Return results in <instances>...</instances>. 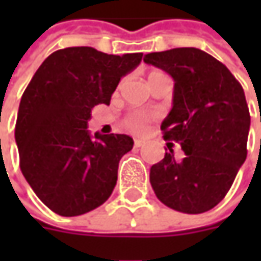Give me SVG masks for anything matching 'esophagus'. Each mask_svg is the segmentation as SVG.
I'll list each match as a JSON object with an SVG mask.
<instances>
[{
  "label": "esophagus",
  "mask_w": 261,
  "mask_h": 261,
  "mask_svg": "<svg viewBox=\"0 0 261 261\" xmlns=\"http://www.w3.org/2000/svg\"><path fill=\"white\" fill-rule=\"evenodd\" d=\"M144 144H145V141H144V139H135V146H136V148L142 146Z\"/></svg>",
  "instance_id": "esophagus-1"
}]
</instances>
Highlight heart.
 Wrapping results in <instances>:
<instances>
[{"label": "heart", "mask_w": 261, "mask_h": 261, "mask_svg": "<svg viewBox=\"0 0 261 261\" xmlns=\"http://www.w3.org/2000/svg\"><path fill=\"white\" fill-rule=\"evenodd\" d=\"M148 122H149V116L144 115V113H132L126 117L125 126L132 132H141L145 129Z\"/></svg>", "instance_id": "b5f03b06"}]
</instances>
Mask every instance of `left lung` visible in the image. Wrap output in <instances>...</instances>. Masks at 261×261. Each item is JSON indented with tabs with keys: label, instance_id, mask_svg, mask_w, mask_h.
Listing matches in <instances>:
<instances>
[{
	"label": "left lung",
	"instance_id": "1",
	"mask_svg": "<svg viewBox=\"0 0 261 261\" xmlns=\"http://www.w3.org/2000/svg\"><path fill=\"white\" fill-rule=\"evenodd\" d=\"M144 61L174 80L173 109L161 130L186 154L177 161L173 149L166 152L151 167V186L168 207L203 214L225 197L247 158L244 90L222 62L196 47L152 52Z\"/></svg>",
	"mask_w": 261,
	"mask_h": 261
}]
</instances>
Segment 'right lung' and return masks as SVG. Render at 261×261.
Here are the masks:
<instances>
[{"instance_id": "add662e5", "label": "right lung", "mask_w": 261, "mask_h": 261, "mask_svg": "<svg viewBox=\"0 0 261 261\" xmlns=\"http://www.w3.org/2000/svg\"><path fill=\"white\" fill-rule=\"evenodd\" d=\"M142 54L107 55L94 47L59 49L39 66L23 93L15 142L20 168L37 197L62 216L87 214L110 197L127 135H90L91 109L109 105L120 78Z\"/></svg>"}]
</instances>
